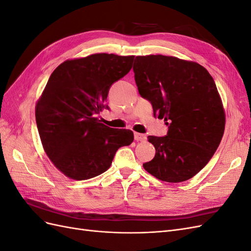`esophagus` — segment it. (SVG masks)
Listing matches in <instances>:
<instances>
[{
	"mask_svg": "<svg viewBox=\"0 0 251 251\" xmlns=\"http://www.w3.org/2000/svg\"><path fill=\"white\" fill-rule=\"evenodd\" d=\"M134 137L136 141H146L147 140V136L144 134L140 133H134Z\"/></svg>",
	"mask_w": 251,
	"mask_h": 251,
	"instance_id": "obj_1",
	"label": "esophagus"
}]
</instances>
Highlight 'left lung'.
I'll return each instance as SVG.
<instances>
[{"mask_svg": "<svg viewBox=\"0 0 251 251\" xmlns=\"http://www.w3.org/2000/svg\"><path fill=\"white\" fill-rule=\"evenodd\" d=\"M133 70L139 94L169 126L163 137H148L156 154L144 170L172 183L193 178L224 134L225 113L214 78L199 64L165 55L136 56Z\"/></svg>", "mask_w": 251, "mask_h": 251, "instance_id": "left-lung-1", "label": "left lung"}]
</instances>
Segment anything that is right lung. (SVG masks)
Here are the masks:
<instances>
[{
	"instance_id": "1",
	"label": "right lung",
	"mask_w": 251,
	"mask_h": 251,
	"mask_svg": "<svg viewBox=\"0 0 251 251\" xmlns=\"http://www.w3.org/2000/svg\"><path fill=\"white\" fill-rule=\"evenodd\" d=\"M134 56L98 53L66 60L52 72L36 103L35 119L49 159L67 177L94 178L107 171L134 134L100 124L114 82L132 69Z\"/></svg>"
}]
</instances>
